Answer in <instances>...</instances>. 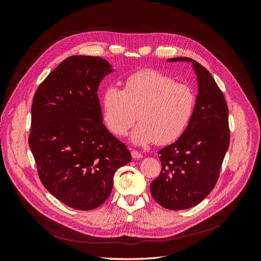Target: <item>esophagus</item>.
Wrapping results in <instances>:
<instances>
[{"label": "esophagus", "mask_w": 261, "mask_h": 261, "mask_svg": "<svg viewBox=\"0 0 261 261\" xmlns=\"http://www.w3.org/2000/svg\"><path fill=\"white\" fill-rule=\"evenodd\" d=\"M132 156L133 159H140V158H143V154H141L140 152H138L137 150H132Z\"/></svg>", "instance_id": "obj_1"}]
</instances>
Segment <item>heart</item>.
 Masks as SVG:
<instances>
[{
  "instance_id": "heart-1",
  "label": "heart",
  "mask_w": 261,
  "mask_h": 261,
  "mask_svg": "<svg viewBox=\"0 0 261 261\" xmlns=\"http://www.w3.org/2000/svg\"><path fill=\"white\" fill-rule=\"evenodd\" d=\"M195 105L191 87L151 68L129 75L124 89L107 87L102 97L103 122L115 136L127 135L137 111L139 123L130 137L136 145L154 140L167 145L179 138L192 120Z\"/></svg>"
}]
</instances>
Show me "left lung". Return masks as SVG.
Wrapping results in <instances>:
<instances>
[{
  "label": "left lung",
  "mask_w": 261,
  "mask_h": 261,
  "mask_svg": "<svg viewBox=\"0 0 261 261\" xmlns=\"http://www.w3.org/2000/svg\"><path fill=\"white\" fill-rule=\"evenodd\" d=\"M193 64L198 81L195 111L187 128L170 146L159 150L162 170L150 191L170 210L192 208L215 188L230 144L228 109L222 91L208 70L189 58H173Z\"/></svg>",
  "instance_id": "obj_1"
}]
</instances>
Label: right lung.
Wrapping results in <instances>:
<instances>
[{
  "mask_svg": "<svg viewBox=\"0 0 261 261\" xmlns=\"http://www.w3.org/2000/svg\"><path fill=\"white\" fill-rule=\"evenodd\" d=\"M107 60L73 55L46 76L31 107L29 147L41 183L66 206L92 210L111 194L129 150L102 123L98 87Z\"/></svg>",
  "mask_w": 261,
  "mask_h": 261,
  "instance_id": "add662e5",
  "label": "right lung"
}]
</instances>
